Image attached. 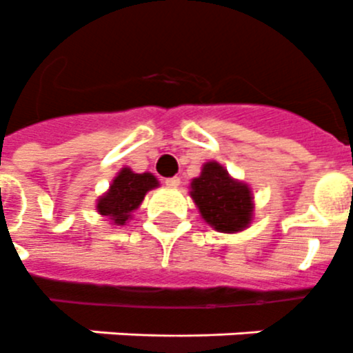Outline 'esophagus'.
Listing matches in <instances>:
<instances>
[{"label": "esophagus", "mask_w": 353, "mask_h": 353, "mask_svg": "<svg viewBox=\"0 0 353 353\" xmlns=\"http://www.w3.org/2000/svg\"><path fill=\"white\" fill-rule=\"evenodd\" d=\"M163 184L168 185V188H179L180 176H171V179H165L163 180Z\"/></svg>", "instance_id": "34e87169"}]
</instances>
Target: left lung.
I'll use <instances>...</instances> for the list:
<instances>
[{
	"instance_id": "8db88e82",
	"label": "left lung",
	"mask_w": 353,
	"mask_h": 353,
	"mask_svg": "<svg viewBox=\"0 0 353 353\" xmlns=\"http://www.w3.org/2000/svg\"><path fill=\"white\" fill-rule=\"evenodd\" d=\"M191 190L204 221L219 231H241L252 221V191L248 185L235 182L216 162L205 163L199 179L193 180Z\"/></svg>"
}]
</instances>
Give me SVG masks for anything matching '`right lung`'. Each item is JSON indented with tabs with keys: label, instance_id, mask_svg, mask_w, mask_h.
Instances as JSON below:
<instances>
[{
	"label": "right lung",
	"instance_id": "obj_1",
	"mask_svg": "<svg viewBox=\"0 0 353 353\" xmlns=\"http://www.w3.org/2000/svg\"><path fill=\"white\" fill-rule=\"evenodd\" d=\"M157 185L159 182L151 173L138 174L123 168L112 180L111 190L98 200V211L100 215L111 216L114 224H125L132 211L142 204L145 193Z\"/></svg>",
	"mask_w": 353,
	"mask_h": 353
}]
</instances>
